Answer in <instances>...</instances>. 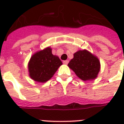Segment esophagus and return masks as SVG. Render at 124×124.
<instances>
[{
    "label": "esophagus",
    "mask_w": 124,
    "mask_h": 124,
    "mask_svg": "<svg viewBox=\"0 0 124 124\" xmlns=\"http://www.w3.org/2000/svg\"><path fill=\"white\" fill-rule=\"evenodd\" d=\"M63 63H64V64H68V63H69V61H68V60H64V61H63Z\"/></svg>",
    "instance_id": "1"
}]
</instances>
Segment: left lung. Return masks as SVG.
<instances>
[{
  "instance_id": "left-lung-1",
  "label": "left lung",
  "mask_w": 124,
  "mask_h": 124,
  "mask_svg": "<svg viewBox=\"0 0 124 124\" xmlns=\"http://www.w3.org/2000/svg\"><path fill=\"white\" fill-rule=\"evenodd\" d=\"M74 57L68 64L78 78L84 81L97 77L100 70L98 58L88 51L84 49L74 53Z\"/></svg>"
}]
</instances>
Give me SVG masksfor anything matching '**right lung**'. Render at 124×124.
Listing matches in <instances>:
<instances>
[{"label": "right lung", "mask_w": 124, "mask_h": 124, "mask_svg": "<svg viewBox=\"0 0 124 124\" xmlns=\"http://www.w3.org/2000/svg\"><path fill=\"white\" fill-rule=\"evenodd\" d=\"M62 64V61L52 54L51 49L48 47L31 57L28 63L29 75L35 81L46 82L52 78Z\"/></svg>", "instance_id": "right-lung-1"}]
</instances>
